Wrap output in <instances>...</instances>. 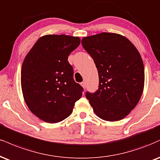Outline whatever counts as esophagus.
Wrapping results in <instances>:
<instances>
[{"label":"esophagus","mask_w":160,"mask_h":160,"mask_svg":"<svg viewBox=\"0 0 160 160\" xmlns=\"http://www.w3.org/2000/svg\"><path fill=\"white\" fill-rule=\"evenodd\" d=\"M80 85H81L82 87L84 89H85L86 87V82H82L81 83H80Z\"/></svg>","instance_id":"esophagus-1"}]
</instances>
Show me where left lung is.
I'll return each mask as SVG.
<instances>
[{
    "instance_id": "obj_1",
    "label": "left lung",
    "mask_w": 160,
    "mask_h": 160,
    "mask_svg": "<svg viewBox=\"0 0 160 160\" xmlns=\"http://www.w3.org/2000/svg\"><path fill=\"white\" fill-rule=\"evenodd\" d=\"M82 47L95 62L99 88L86 97L100 118L116 122L137 105L145 86V69L139 52L128 38L101 32L82 38Z\"/></svg>"
}]
</instances>
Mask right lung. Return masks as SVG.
<instances>
[{
	"label": "right lung",
	"instance_id": "obj_1",
	"mask_svg": "<svg viewBox=\"0 0 160 160\" xmlns=\"http://www.w3.org/2000/svg\"><path fill=\"white\" fill-rule=\"evenodd\" d=\"M80 44L77 36L45 35L25 57L21 73L23 97L32 114L45 122L64 120L81 98L82 88L74 80L68 61Z\"/></svg>",
	"mask_w": 160,
	"mask_h": 160
}]
</instances>
